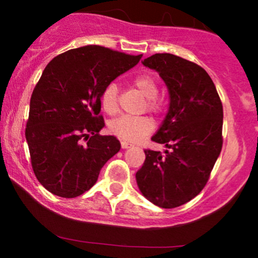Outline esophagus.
I'll return each instance as SVG.
<instances>
[{
	"label": "esophagus",
	"instance_id": "1",
	"mask_svg": "<svg viewBox=\"0 0 258 258\" xmlns=\"http://www.w3.org/2000/svg\"><path fill=\"white\" fill-rule=\"evenodd\" d=\"M131 144H128V142H126V141H122L121 142V147L122 148H123V150H124V148H130V147H131Z\"/></svg>",
	"mask_w": 258,
	"mask_h": 258
}]
</instances>
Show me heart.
Instances as JSON below:
<instances>
[{
  "mask_svg": "<svg viewBox=\"0 0 258 258\" xmlns=\"http://www.w3.org/2000/svg\"><path fill=\"white\" fill-rule=\"evenodd\" d=\"M134 85L147 98V108L152 112L162 111V102L157 98L158 83L153 76L142 74L135 77ZM101 105L108 113H114L118 108V87L114 82L108 83L101 95ZM108 130L114 136L123 141L137 142L147 136L153 130L152 119L146 116H119L108 122Z\"/></svg>",
  "mask_w": 258,
  "mask_h": 258,
  "instance_id": "b5f03b06",
  "label": "heart"
}]
</instances>
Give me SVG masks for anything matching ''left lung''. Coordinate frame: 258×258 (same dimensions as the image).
<instances>
[{
    "label": "left lung",
    "instance_id": "left-lung-1",
    "mask_svg": "<svg viewBox=\"0 0 258 258\" xmlns=\"http://www.w3.org/2000/svg\"><path fill=\"white\" fill-rule=\"evenodd\" d=\"M142 63L167 86L168 111L151 140L168 150H145L137 186L153 205L175 209L196 197L209 181L222 148V103L209 74L194 62L156 53Z\"/></svg>",
    "mask_w": 258,
    "mask_h": 258
}]
</instances>
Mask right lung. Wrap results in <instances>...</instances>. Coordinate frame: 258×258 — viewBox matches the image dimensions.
<instances>
[{"instance_id":"obj_1","label":"right lung","mask_w":258,"mask_h":258,"mask_svg":"<svg viewBox=\"0 0 258 258\" xmlns=\"http://www.w3.org/2000/svg\"><path fill=\"white\" fill-rule=\"evenodd\" d=\"M141 57L91 45L58 54L43 70L31 96L26 141L33 172L51 194L81 196L119 151L116 137L100 135L101 95Z\"/></svg>"}]
</instances>
